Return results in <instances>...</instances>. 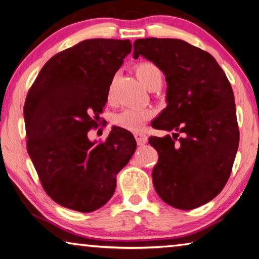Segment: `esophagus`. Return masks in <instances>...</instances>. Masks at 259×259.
Segmentation results:
<instances>
[{
	"instance_id": "obj_1",
	"label": "esophagus",
	"mask_w": 259,
	"mask_h": 259,
	"mask_svg": "<svg viewBox=\"0 0 259 259\" xmlns=\"http://www.w3.org/2000/svg\"><path fill=\"white\" fill-rule=\"evenodd\" d=\"M135 138H136V140H137V144L139 146H143L147 143V136L144 134H139V133L135 134Z\"/></svg>"
}]
</instances>
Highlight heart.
Segmentation results:
<instances>
[{
	"instance_id": "heart-1",
	"label": "heart",
	"mask_w": 259,
	"mask_h": 259,
	"mask_svg": "<svg viewBox=\"0 0 259 259\" xmlns=\"http://www.w3.org/2000/svg\"><path fill=\"white\" fill-rule=\"evenodd\" d=\"M136 76L147 89H152L162 83V71L157 65L152 62H140L135 68ZM113 97V84H111L107 92V100ZM153 115L148 109H126L115 114L113 123L119 128L129 131H140L146 122Z\"/></svg>"
}]
</instances>
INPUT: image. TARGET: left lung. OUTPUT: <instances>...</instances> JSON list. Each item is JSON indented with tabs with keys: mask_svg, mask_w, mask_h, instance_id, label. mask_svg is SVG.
Segmentation results:
<instances>
[{
	"mask_svg": "<svg viewBox=\"0 0 259 259\" xmlns=\"http://www.w3.org/2000/svg\"><path fill=\"white\" fill-rule=\"evenodd\" d=\"M139 55L157 65L167 83V106L152 126L173 131L172 137L148 140L158 153L155 190L172 207L197 208L222 191L236 158L239 128L231 84L213 56L185 40L137 39L134 58Z\"/></svg>",
	"mask_w": 259,
	"mask_h": 259,
	"instance_id": "1",
	"label": "left lung"
}]
</instances>
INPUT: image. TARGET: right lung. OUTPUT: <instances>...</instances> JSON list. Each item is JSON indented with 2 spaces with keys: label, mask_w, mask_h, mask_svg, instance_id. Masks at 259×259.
Segmentation results:
<instances>
[{
  "label": "right lung",
  "mask_w": 259,
  "mask_h": 259,
  "mask_svg": "<svg viewBox=\"0 0 259 259\" xmlns=\"http://www.w3.org/2000/svg\"><path fill=\"white\" fill-rule=\"evenodd\" d=\"M131 48L129 39L82 40L51 58L27 94L28 154L46 194L63 207L91 213L105 205L135 153L133 134L119 126L103 143L87 136Z\"/></svg>",
  "instance_id": "obj_1"
}]
</instances>
